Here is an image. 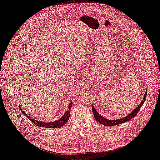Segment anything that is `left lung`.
<instances>
[{
  "label": "left lung",
  "instance_id": "left-lung-1",
  "mask_svg": "<svg viewBox=\"0 0 160 160\" xmlns=\"http://www.w3.org/2000/svg\"><path fill=\"white\" fill-rule=\"evenodd\" d=\"M147 92V90H146L145 93V94L143 95V99L141 101V102L140 103V104L136 108H135L132 112H131L129 115H128L127 116H126L124 117L121 118H118V119H115V120H109V119L106 118L103 116H102L101 115H100L99 113H98V112L97 111L96 109H95L94 106L92 105V108L93 116H94L95 120L98 122H99L100 124H102L103 126H116V125H118V124H122V123H125V122L130 120L132 118H134L135 116H136V115L139 112L141 107L143 104V102L145 100Z\"/></svg>",
  "mask_w": 160,
  "mask_h": 160
}]
</instances>
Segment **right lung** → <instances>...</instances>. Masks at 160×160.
I'll list each match as a JSON object with an SVG mask.
<instances>
[{"label": "right lung", "mask_w": 160, "mask_h": 160, "mask_svg": "<svg viewBox=\"0 0 160 160\" xmlns=\"http://www.w3.org/2000/svg\"><path fill=\"white\" fill-rule=\"evenodd\" d=\"M72 106V101H71L70 102L69 106H68V109L65 112V113L63 114V115L62 117H61L59 119H58L57 120H55L54 122H45L35 120L33 118H32L31 117L29 116L27 114V113L26 112H24V110L22 109L20 106H19V108L21 109V112H22V113L24 115H25L26 117H28L29 120H31L33 123V124H34V125L38 126L41 127V128L58 129V128H61L62 126H63L66 124V123L68 122V120L69 119V117H70V109H71Z\"/></svg>", "instance_id": "1"}]
</instances>
